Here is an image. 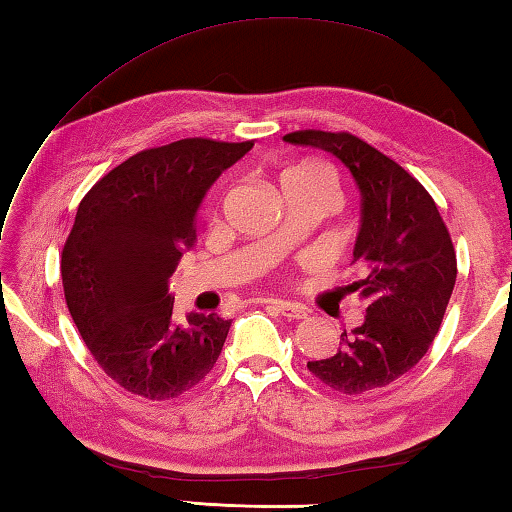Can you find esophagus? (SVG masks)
Returning <instances> with one entry per match:
<instances>
[{"mask_svg": "<svg viewBox=\"0 0 512 512\" xmlns=\"http://www.w3.org/2000/svg\"><path fill=\"white\" fill-rule=\"evenodd\" d=\"M268 308L277 310L281 317H286L290 321H299V319H306L308 317V308L299 306V303H290V301H279V299H266L264 301Z\"/></svg>", "mask_w": 512, "mask_h": 512, "instance_id": "esophagus-1", "label": "esophagus"}]
</instances>
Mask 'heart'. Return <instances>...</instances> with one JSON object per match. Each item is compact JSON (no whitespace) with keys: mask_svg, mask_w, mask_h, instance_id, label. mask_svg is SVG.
I'll use <instances>...</instances> for the list:
<instances>
[{"mask_svg":"<svg viewBox=\"0 0 512 512\" xmlns=\"http://www.w3.org/2000/svg\"><path fill=\"white\" fill-rule=\"evenodd\" d=\"M299 173H314V176L328 180V182L332 184V187L336 189V176H334V171H332L330 167L319 165V162H306V165L290 169V171L286 173V176H299ZM286 176H284V178H286Z\"/></svg>","mask_w":512,"mask_h":512,"instance_id":"b5f03b06","label":"heart"}]
</instances>
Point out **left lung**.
I'll return each mask as SVG.
<instances>
[{
  "label": "left lung",
  "instance_id": "obj_1",
  "mask_svg": "<svg viewBox=\"0 0 512 512\" xmlns=\"http://www.w3.org/2000/svg\"><path fill=\"white\" fill-rule=\"evenodd\" d=\"M286 143L330 151L363 195L354 281L367 299L363 325L341 334L339 352L308 369L321 383L358 396L407 374L436 339L458 277L451 233L429 191L383 151L347 132L303 129Z\"/></svg>",
  "mask_w": 512,
  "mask_h": 512
}]
</instances>
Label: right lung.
<instances>
[{
  "label": "right lung",
  "instance_id": "obj_1",
  "mask_svg": "<svg viewBox=\"0 0 512 512\" xmlns=\"http://www.w3.org/2000/svg\"><path fill=\"white\" fill-rule=\"evenodd\" d=\"M250 147L184 138L145 149L79 204L61 253L65 303L94 361L129 394L178 398L220 358L231 321L193 312L176 323L169 279L211 184Z\"/></svg>",
  "mask_w": 512,
  "mask_h": 512
}]
</instances>
